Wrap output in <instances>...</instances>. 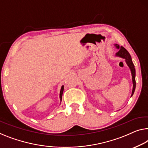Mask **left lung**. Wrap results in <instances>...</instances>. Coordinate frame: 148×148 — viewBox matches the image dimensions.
Listing matches in <instances>:
<instances>
[{"instance_id": "obj_1", "label": "left lung", "mask_w": 148, "mask_h": 148, "mask_svg": "<svg viewBox=\"0 0 148 148\" xmlns=\"http://www.w3.org/2000/svg\"><path fill=\"white\" fill-rule=\"evenodd\" d=\"M117 48H118L119 51L116 53V56H120L121 58H124L125 60V62L128 66L129 68H130L131 72H132V82H133V90H132V96L133 95L134 93V91H135V88H136V79H135V76H136V70L135 68H134V65L133 62H132V58L130 53L127 52V50L123 47V46H121L120 47V46L118 45H115Z\"/></svg>"}]
</instances>
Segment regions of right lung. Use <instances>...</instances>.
Wrapping results in <instances>:
<instances>
[{"label": "right lung", "mask_w": 148, "mask_h": 148, "mask_svg": "<svg viewBox=\"0 0 148 148\" xmlns=\"http://www.w3.org/2000/svg\"><path fill=\"white\" fill-rule=\"evenodd\" d=\"M63 91H64V86H62L61 90H60V100H62V97Z\"/></svg>", "instance_id": "right-lung-1"}]
</instances>
